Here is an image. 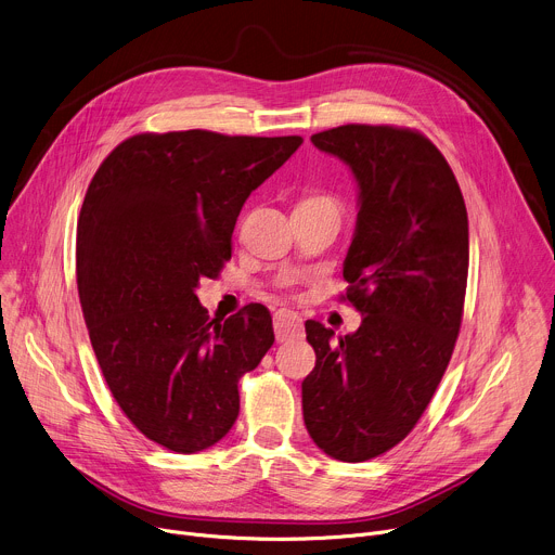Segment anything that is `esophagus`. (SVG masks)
Wrapping results in <instances>:
<instances>
[{"mask_svg":"<svg viewBox=\"0 0 555 555\" xmlns=\"http://www.w3.org/2000/svg\"><path fill=\"white\" fill-rule=\"evenodd\" d=\"M274 334L279 343H287V340H298L302 338V319L294 311L281 309L274 315Z\"/></svg>","mask_w":555,"mask_h":555,"instance_id":"1","label":"esophagus"}]
</instances>
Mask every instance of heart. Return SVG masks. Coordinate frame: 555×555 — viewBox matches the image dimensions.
Returning <instances> with one entry per match:
<instances>
[{
	"instance_id": "heart-1",
	"label": "heart",
	"mask_w": 555,
	"mask_h": 555,
	"mask_svg": "<svg viewBox=\"0 0 555 555\" xmlns=\"http://www.w3.org/2000/svg\"><path fill=\"white\" fill-rule=\"evenodd\" d=\"M305 202H332L330 197H323V195H319V197H309V199H305ZM334 204V202H332Z\"/></svg>"
}]
</instances>
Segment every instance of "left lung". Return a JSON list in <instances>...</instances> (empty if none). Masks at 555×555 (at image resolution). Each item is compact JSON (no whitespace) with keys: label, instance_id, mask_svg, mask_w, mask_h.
Masks as SVG:
<instances>
[{"label":"left lung","instance_id":"obj_1","mask_svg":"<svg viewBox=\"0 0 555 555\" xmlns=\"http://www.w3.org/2000/svg\"><path fill=\"white\" fill-rule=\"evenodd\" d=\"M311 142L349 169L360 210L343 300L356 334L307 321L315 366L302 379V417L325 454L360 463L398 446L448 369L467 285V210L441 151L420 131L343 125Z\"/></svg>","mask_w":555,"mask_h":555}]
</instances>
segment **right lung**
<instances>
[{"label":"right lung","instance_id":"obj_1","mask_svg":"<svg viewBox=\"0 0 555 555\" xmlns=\"http://www.w3.org/2000/svg\"><path fill=\"white\" fill-rule=\"evenodd\" d=\"M300 142L138 133L90 182L76 228L78 298L114 400L157 446L193 454L225 437L242 375L274 343L263 305L210 321L195 287L219 274L244 202Z\"/></svg>","mask_w":555,"mask_h":555}]
</instances>
